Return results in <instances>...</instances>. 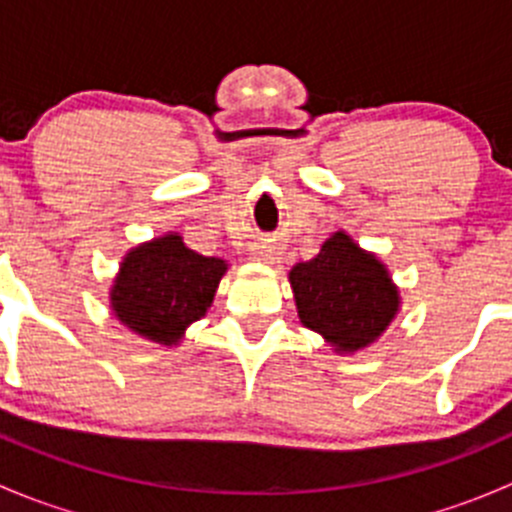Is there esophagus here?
Listing matches in <instances>:
<instances>
[{
    "label": "esophagus",
    "instance_id": "1",
    "mask_svg": "<svg viewBox=\"0 0 512 512\" xmlns=\"http://www.w3.org/2000/svg\"><path fill=\"white\" fill-rule=\"evenodd\" d=\"M252 255H255L257 260L275 262V260H277V255H280V247H275V245H265V242H262V245H257L255 250H252Z\"/></svg>",
    "mask_w": 512,
    "mask_h": 512
}]
</instances>
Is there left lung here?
<instances>
[{
    "instance_id": "8db88e82",
    "label": "left lung",
    "mask_w": 512,
    "mask_h": 512,
    "mask_svg": "<svg viewBox=\"0 0 512 512\" xmlns=\"http://www.w3.org/2000/svg\"><path fill=\"white\" fill-rule=\"evenodd\" d=\"M299 319L344 352L374 342L399 309V294L384 265L334 232L317 257L289 272Z\"/></svg>"
}]
</instances>
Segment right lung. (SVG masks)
<instances>
[{"instance_id": "right-lung-1", "label": "right lung", "mask_w": 512, "mask_h": 512, "mask_svg": "<svg viewBox=\"0 0 512 512\" xmlns=\"http://www.w3.org/2000/svg\"><path fill=\"white\" fill-rule=\"evenodd\" d=\"M227 265L198 255L178 235H165L128 252L111 292L116 317L160 344L183 337L213 304Z\"/></svg>"}]
</instances>
